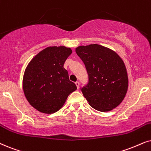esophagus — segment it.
<instances>
[{"mask_svg": "<svg viewBox=\"0 0 151 151\" xmlns=\"http://www.w3.org/2000/svg\"><path fill=\"white\" fill-rule=\"evenodd\" d=\"M75 84H76V86H77V88H79V81H76V82H75Z\"/></svg>", "mask_w": 151, "mask_h": 151, "instance_id": "esophagus-1", "label": "esophagus"}]
</instances>
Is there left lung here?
I'll list each match as a JSON object with an SVG mask.
<instances>
[{
    "instance_id": "left-lung-1",
    "label": "left lung",
    "mask_w": 151,
    "mask_h": 151,
    "mask_svg": "<svg viewBox=\"0 0 151 151\" xmlns=\"http://www.w3.org/2000/svg\"><path fill=\"white\" fill-rule=\"evenodd\" d=\"M75 51L88 76V82L81 91L90 105L100 111H109L118 106L128 88L126 68L121 57L97 44L79 46Z\"/></svg>"
}]
</instances>
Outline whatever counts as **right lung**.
<instances>
[{"mask_svg":"<svg viewBox=\"0 0 151 151\" xmlns=\"http://www.w3.org/2000/svg\"><path fill=\"white\" fill-rule=\"evenodd\" d=\"M72 49L49 47L32 59L25 70L23 89L30 105L45 114H53L63 106L68 95L77 90L64 68Z\"/></svg>","mask_w":151,"mask_h":151,"instance_id":"right-lung-1","label":"right lung"}]
</instances>
